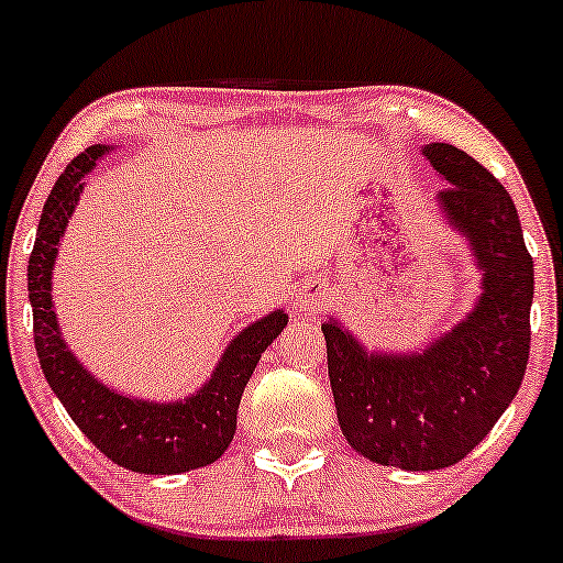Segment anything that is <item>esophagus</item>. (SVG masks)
I'll list each match as a JSON object with an SVG mask.
<instances>
[{
    "mask_svg": "<svg viewBox=\"0 0 563 563\" xmlns=\"http://www.w3.org/2000/svg\"><path fill=\"white\" fill-rule=\"evenodd\" d=\"M314 303H317V298H314V294H309V290H301V294H296V306L301 311L314 309Z\"/></svg>",
    "mask_w": 563,
    "mask_h": 563,
    "instance_id": "esophagus-1",
    "label": "esophagus"
}]
</instances>
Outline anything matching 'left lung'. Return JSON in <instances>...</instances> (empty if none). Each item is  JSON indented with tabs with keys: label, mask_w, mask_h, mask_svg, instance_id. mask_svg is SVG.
I'll return each mask as SVG.
<instances>
[{
	"label": "left lung",
	"mask_w": 563,
	"mask_h": 563,
	"mask_svg": "<svg viewBox=\"0 0 563 563\" xmlns=\"http://www.w3.org/2000/svg\"><path fill=\"white\" fill-rule=\"evenodd\" d=\"M446 220L483 269V296L465 322L421 355H368L334 322L322 324L327 372L343 437L364 457L400 471L460 462L515 400L530 358L532 257L509 191L460 147L431 142Z\"/></svg>",
	"instance_id": "obj_1"
}]
</instances>
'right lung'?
Returning a JSON list of instances; mask_svg holds the SVG:
<instances>
[{"mask_svg": "<svg viewBox=\"0 0 563 563\" xmlns=\"http://www.w3.org/2000/svg\"><path fill=\"white\" fill-rule=\"evenodd\" d=\"M103 153V145H90L77 155L56 179L41 212L38 236L27 260L35 353L48 387L67 408L69 418L111 462L145 475L187 473L210 465L229 450L249 376L288 317L275 311L246 327L220 358L212 379L187 402L130 400L92 379L59 338L52 309V267L64 225L80 199L85 174Z\"/></svg>", "mask_w": 563, "mask_h": 563, "instance_id": "1", "label": "right lung"}]
</instances>
